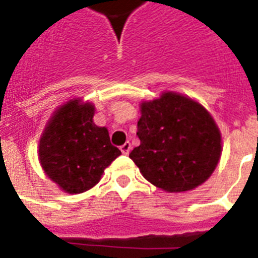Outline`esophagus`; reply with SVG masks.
<instances>
[{
  "instance_id": "34e87169",
  "label": "esophagus",
  "mask_w": 258,
  "mask_h": 258,
  "mask_svg": "<svg viewBox=\"0 0 258 258\" xmlns=\"http://www.w3.org/2000/svg\"><path fill=\"white\" fill-rule=\"evenodd\" d=\"M120 151L124 154V155H127V154L131 151V143H130V142H125L124 145H121L120 146Z\"/></svg>"
}]
</instances>
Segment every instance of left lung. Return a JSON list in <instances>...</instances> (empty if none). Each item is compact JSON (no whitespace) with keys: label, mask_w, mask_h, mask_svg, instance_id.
I'll list each match as a JSON object with an SVG mask.
<instances>
[{"label":"left lung","mask_w":258,"mask_h":258,"mask_svg":"<svg viewBox=\"0 0 258 258\" xmlns=\"http://www.w3.org/2000/svg\"><path fill=\"white\" fill-rule=\"evenodd\" d=\"M141 145L130 153L146 179L170 192L187 191L212 175L221 157V134L197 101L166 92L142 103L137 133Z\"/></svg>","instance_id":"obj_1"}]
</instances>
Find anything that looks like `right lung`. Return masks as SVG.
<instances>
[{"instance_id": "obj_1", "label": "right lung", "mask_w": 258, "mask_h": 258, "mask_svg": "<svg viewBox=\"0 0 258 258\" xmlns=\"http://www.w3.org/2000/svg\"><path fill=\"white\" fill-rule=\"evenodd\" d=\"M95 107L71 100L54 112L38 146L44 171L67 192L78 194L93 187L120 150L111 145L105 127L92 117Z\"/></svg>"}]
</instances>
